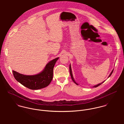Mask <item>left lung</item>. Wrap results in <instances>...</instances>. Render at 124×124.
Listing matches in <instances>:
<instances>
[{
    "label": "left lung",
    "mask_w": 124,
    "mask_h": 124,
    "mask_svg": "<svg viewBox=\"0 0 124 124\" xmlns=\"http://www.w3.org/2000/svg\"><path fill=\"white\" fill-rule=\"evenodd\" d=\"M69 69H70V75H71V79H72V80L73 81V82L75 83V84H76L77 85H78V84L75 82V81H74V79H73V76H72V71H71V64L70 65V67H69ZM113 71H114V70H113L112 71H111V73L110 74V75H109V77H109L111 75V74H112V73H113ZM105 82V81H104ZM104 82H103V83H100V84H99L98 85H95V86H93V87H97V86H99L100 85H101L102 84H103Z\"/></svg>",
    "instance_id": "obj_1"
}]
</instances>
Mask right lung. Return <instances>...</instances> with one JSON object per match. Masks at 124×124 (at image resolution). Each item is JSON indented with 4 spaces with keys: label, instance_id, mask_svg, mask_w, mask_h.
<instances>
[{
    "label": "right lung",
    "instance_id": "1",
    "mask_svg": "<svg viewBox=\"0 0 124 124\" xmlns=\"http://www.w3.org/2000/svg\"><path fill=\"white\" fill-rule=\"evenodd\" d=\"M59 57L49 62L40 73L34 75H25L16 71L12 72L15 79L24 86L31 89L38 90L47 87L53 78V70L54 65Z\"/></svg>",
    "mask_w": 124,
    "mask_h": 124
}]
</instances>
